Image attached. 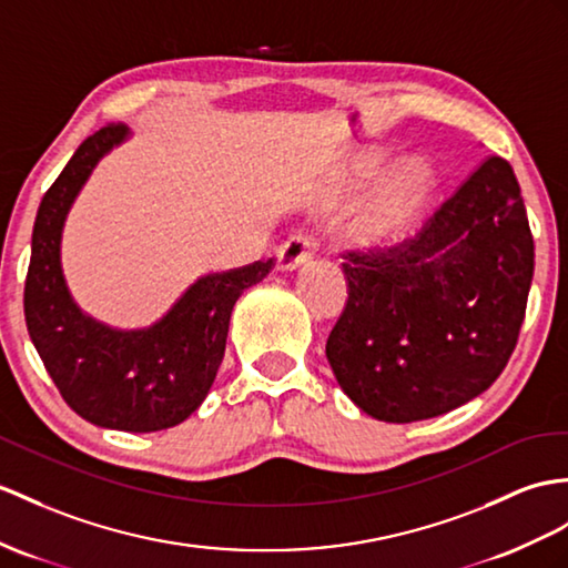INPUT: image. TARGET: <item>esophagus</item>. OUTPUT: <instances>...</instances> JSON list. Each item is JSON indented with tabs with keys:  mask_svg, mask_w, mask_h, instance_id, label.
<instances>
[{
	"mask_svg": "<svg viewBox=\"0 0 568 568\" xmlns=\"http://www.w3.org/2000/svg\"><path fill=\"white\" fill-rule=\"evenodd\" d=\"M315 241L308 236V233H294V236H288L282 245L280 251H276V270H296L301 262L311 260L313 251H315Z\"/></svg>",
	"mask_w": 568,
	"mask_h": 568,
	"instance_id": "esophagus-1",
	"label": "esophagus"
}]
</instances>
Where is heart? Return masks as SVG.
<instances>
[{"mask_svg":"<svg viewBox=\"0 0 568 568\" xmlns=\"http://www.w3.org/2000/svg\"><path fill=\"white\" fill-rule=\"evenodd\" d=\"M434 187L432 165L422 159L403 161L366 204L356 221V233L368 241L397 236L426 210Z\"/></svg>","mask_w":568,"mask_h":568,"instance_id":"heart-1","label":"heart"}]
</instances>
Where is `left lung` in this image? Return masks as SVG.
Masks as SVG:
<instances>
[{
	"mask_svg": "<svg viewBox=\"0 0 568 568\" xmlns=\"http://www.w3.org/2000/svg\"><path fill=\"white\" fill-rule=\"evenodd\" d=\"M347 303L327 362L368 417L409 424L481 395L516 349L535 270L508 161L489 156L417 236L344 253Z\"/></svg>",
	"mask_w": 568,
	"mask_h": 568,
	"instance_id": "left-lung-1",
	"label": "left lung"
}]
</instances>
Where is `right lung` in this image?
I'll return each instance as SVG.
<instances>
[{
  "mask_svg": "<svg viewBox=\"0 0 568 568\" xmlns=\"http://www.w3.org/2000/svg\"><path fill=\"white\" fill-rule=\"evenodd\" d=\"M128 128L108 124L79 144L38 206L23 311L33 347L64 403L87 422L149 434L185 422L221 366L231 311L245 288L265 280L274 260L204 274L149 327L118 329L77 306L62 272L69 210Z\"/></svg>",
  "mask_w": 568,
  "mask_h": 568,
  "instance_id": "add662e5",
  "label": "right lung"
}]
</instances>
